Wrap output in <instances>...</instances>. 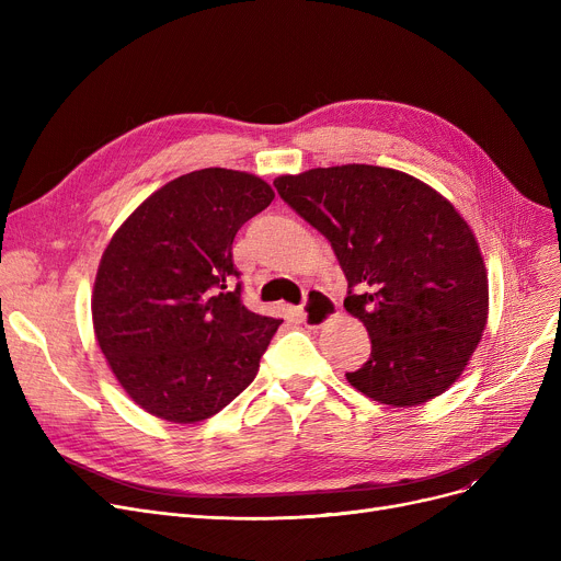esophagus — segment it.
Returning a JSON list of instances; mask_svg holds the SVG:
<instances>
[{
  "instance_id": "esophagus-1",
  "label": "esophagus",
  "mask_w": 561,
  "mask_h": 561,
  "mask_svg": "<svg viewBox=\"0 0 561 561\" xmlns=\"http://www.w3.org/2000/svg\"><path fill=\"white\" fill-rule=\"evenodd\" d=\"M339 313V307L336 302L328 296V293H322L318 288L309 290L307 293V300L300 309V316H302V322L309 328H322L325 322H330L334 316Z\"/></svg>"
}]
</instances>
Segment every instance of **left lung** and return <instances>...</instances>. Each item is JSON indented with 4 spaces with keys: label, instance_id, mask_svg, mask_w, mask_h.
Returning a JSON list of instances; mask_svg holds the SVG:
<instances>
[{
    "label": "left lung",
    "instance_id": "left-lung-1",
    "mask_svg": "<svg viewBox=\"0 0 561 561\" xmlns=\"http://www.w3.org/2000/svg\"><path fill=\"white\" fill-rule=\"evenodd\" d=\"M273 184L330 241L350 288L343 307L370 336V359L345 373L350 387L391 407L450 389L489 320L484 256L455 204L416 176L366 163Z\"/></svg>",
    "mask_w": 561,
    "mask_h": 561
}]
</instances>
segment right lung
Segmentation results:
<instances>
[{"label": "right lung", "instance_id": "1", "mask_svg": "<svg viewBox=\"0 0 561 561\" xmlns=\"http://www.w3.org/2000/svg\"><path fill=\"white\" fill-rule=\"evenodd\" d=\"M273 199L256 174L204 168L154 191L111 236L93 284V330L147 414L199 423L252 385L282 320L241 302L231 243Z\"/></svg>", "mask_w": 561, "mask_h": 561}]
</instances>
